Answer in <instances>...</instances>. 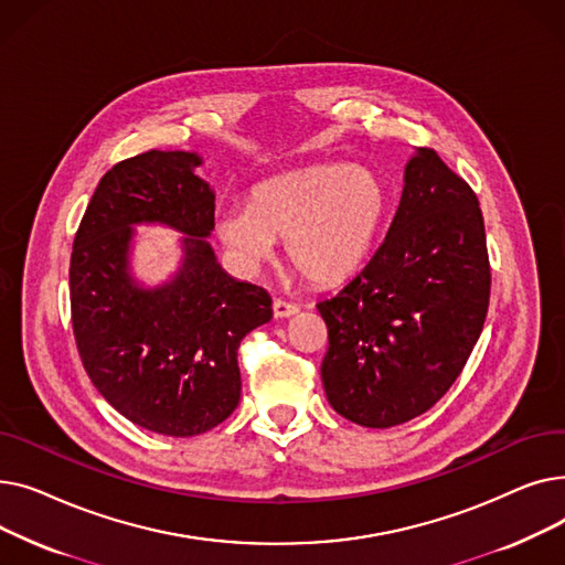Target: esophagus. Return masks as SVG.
Masks as SVG:
<instances>
[{
	"instance_id": "1",
	"label": "esophagus",
	"mask_w": 565,
	"mask_h": 565,
	"mask_svg": "<svg viewBox=\"0 0 565 565\" xmlns=\"http://www.w3.org/2000/svg\"><path fill=\"white\" fill-rule=\"evenodd\" d=\"M273 311H275V316H277V318H288V316H295V313L300 311V305H295V302H288V300L277 298V300L273 302Z\"/></svg>"
}]
</instances>
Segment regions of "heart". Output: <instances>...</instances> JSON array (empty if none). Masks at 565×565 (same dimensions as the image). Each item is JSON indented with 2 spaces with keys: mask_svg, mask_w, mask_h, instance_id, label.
<instances>
[{
  "mask_svg": "<svg viewBox=\"0 0 565 565\" xmlns=\"http://www.w3.org/2000/svg\"><path fill=\"white\" fill-rule=\"evenodd\" d=\"M390 211V188L369 167L324 162L258 185L249 203L224 205L215 231L243 267H258L288 237V258L313 284L352 275Z\"/></svg>",
  "mask_w": 565,
  "mask_h": 565,
  "instance_id": "b5f03b06",
  "label": "heart"
}]
</instances>
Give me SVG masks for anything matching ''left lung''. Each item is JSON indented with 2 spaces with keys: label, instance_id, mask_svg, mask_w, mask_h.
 <instances>
[{
  "label": "left lung",
  "instance_id": "obj_1",
  "mask_svg": "<svg viewBox=\"0 0 565 565\" xmlns=\"http://www.w3.org/2000/svg\"><path fill=\"white\" fill-rule=\"evenodd\" d=\"M488 305L479 199L433 148H419L384 243L316 305L330 339L320 366L330 405L366 428L419 417L462 373Z\"/></svg>",
  "mask_w": 565,
  "mask_h": 565
}]
</instances>
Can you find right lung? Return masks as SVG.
<instances>
[{
  "mask_svg": "<svg viewBox=\"0 0 565 565\" xmlns=\"http://www.w3.org/2000/svg\"><path fill=\"white\" fill-rule=\"evenodd\" d=\"M196 153L148 151L114 164L86 205L71 254L73 334L86 375L132 424L194 437L241 401L237 348L273 318L265 288L228 277L205 237L215 194L194 173ZM188 232L184 265L160 289L127 273L132 223Z\"/></svg>",
  "mask_w": 565,
  "mask_h": 565,
  "instance_id": "obj_1",
  "label": "right lung"
}]
</instances>
